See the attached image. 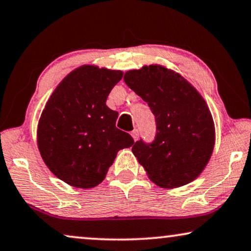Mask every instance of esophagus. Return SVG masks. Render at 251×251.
Segmentation results:
<instances>
[{
    "mask_svg": "<svg viewBox=\"0 0 251 251\" xmlns=\"http://www.w3.org/2000/svg\"><path fill=\"white\" fill-rule=\"evenodd\" d=\"M138 135H139L138 130H133V131H131V136H132V138H133V140H135V142L137 139H138Z\"/></svg>",
    "mask_w": 251,
    "mask_h": 251,
    "instance_id": "esophagus-1",
    "label": "esophagus"
}]
</instances>
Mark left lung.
Instances as JSON below:
<instances>
[{"mask_svg": "<svg viewBox=\"0 0 251 251\" xmlns=\"http://www.w3.org/2000/svg\"><path fill=\"white\" fill-rule=\"evenodd\" d=\"M123 80L155 115V140L132 146L150 180L176 188L197 179L216 140L214 119L200 92L183 75L159 64L126 72Z\"/></svg>", "mask_w": 251, "mask_h": 251, "instance_id": "8db88e82", "label": "left lung"}]
</instances>
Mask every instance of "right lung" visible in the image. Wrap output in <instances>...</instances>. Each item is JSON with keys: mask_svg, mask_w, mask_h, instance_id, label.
<instances>
[{"mask_svg": "<svg viewBox=\"0 0 251 251\" xmlns=\"http://www.w3.org/2000/svg\"><path fill=\"white\" fill-rule=\"evenodd\" d=\"M123 72L82 65L57 85L37 125L40 154L54 176L77 188L105 179L120 150L132 137L115 126L119 113L106 105Z\"/></svg>", "mask_w": 251, "mask_h": 251, "instance_id": "add662e5", "label": "right lung"}]
</instances>
